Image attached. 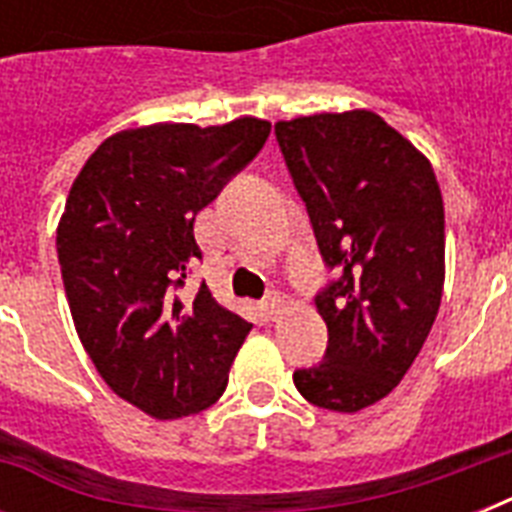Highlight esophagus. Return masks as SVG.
Listing matches in <instances>:
<instances>
[{
	"instance_id": "esophagus-1",
	"label": "esophagus",
	"mask_w": 512,
	"mask_h": 512,
	"mask_svg": "<svg viewBox=\"0 0 512 512\" xmlns=\"http://www.w3.org/2000/svg\"><path fill=\"white\" fill-rule=\"evenodd\" d=\"M263 313H265V319L268 321H279L281 319V313H284V300H281V295H268L263 300Z\"/></svg>"
}]
</instances>
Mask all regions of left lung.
<instances>
[{
    "label": "left lung",
    "mask_w": 512,
    "mask_h": 512,
    "mask_svg": "<svg viewBox=\"0 0 512 512\" xmlns=\"http://www.w3.org/2000/svg\"><path fill=\"white\" fill-rule=\"evenodd\" d=\"M321 257L340 271L319 297L324 364L295 388L353 414L404 380L436 321L446 276L444 199L428 156L366 108L276 122Z\"/></svg>",
    "instance_id": "8db88e82"
}]
</instances>
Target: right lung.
Segmentation results:
<instances>
[{"label": "right lung", "mask_w": 512, "mask_h": 512, "mask_svg": "<svg viewBox=\"0 0 512 512\" xmlns=\"http://www.w3.org/2000/svg\"><path fill=\"white\" fill-rule=\"evenodd\" d=\"M271 122H159L106 138L84 162L58 223V263L76 335L116 396L177 420L223 396L252 324L207 284L193 217L249 164Z\"/></svg>", "instance_id": "add662e5"}]
</instances>
